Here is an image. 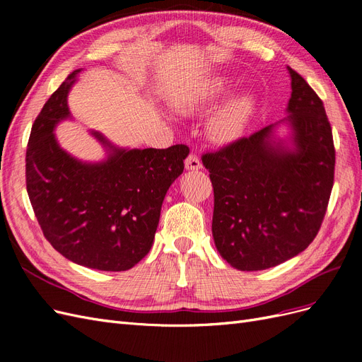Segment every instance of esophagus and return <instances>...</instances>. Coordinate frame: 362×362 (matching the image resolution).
<instances>
[{
    "label": "esophagus",
    "instance_id": "1",
    "mask_svg": "<svg viewBox=\"0 0 362 362\" xmlns=\"http://www.w3.org/2000/svg\"><path fill=\"white\" fill-rule=\"evenodd\" d=\"M185 169L193 170V172L194 170H199V169H202V163L199 161L198 157L190 154L187 158H185Z\"/></svg>",
    "mask_w": 362,
    "mask_h": 362
}]
</instances>
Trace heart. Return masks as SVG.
I'll use <instances>...</instances> for the list:
<instances>
[{
    "instance_id": "obj_1",
    "label": "heart",
    "mask_w": 362,
    "mask_h": 362,
    "mask_svg": "<svg viewBox=\"0 0 362 362\" xmlns=\"http://www.w3.org/2000/svg\"><path fill=\"white\" fill-rule=\"evenodd\" d=\"M237 81L229 75H216L196 83L175 98V107L182 115H194L216 105L234 90ZM257 107L255 96L249 92H240L226 100L208 117L206 134L214 144L228 145L242 137L254 116Z\"/></svg>"
}]
</instances>
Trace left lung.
Here are the masks:
<instances>
[{
	"label": "left lung",
	"mask_w": 362,
	"mask_h": 362,
	"mask_svg": "<svg viewBox=\"0 0 362 362\" xmlns=\"http://www.w3.org/2000/svg\"><path fill=\"white\" fill-rule=\"evenodd\" d=\"M287 71V117L202 157L214 189V245L237 270L275 267L308 247L334 185L323 103L298 72Z\"/></svg>",
	"instance_id": "obj_1"
}]
</instances>
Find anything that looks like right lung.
I'll return each instance as SVG.
<instances>
[{"instance_id": "1", "label": "right lung", "mask_w": 362, "mask_h": 362, "mask_svg": "<svg viewBox=\"0 0 362 362\" xmlns=\"http://www.w3.org/2000/svg\"><path fill=\"white\" fill-rule=\"evenodd\" d=\"M80 72L68 75L33 124L27 192L43 235L64 258L87 269L124 272L149 252L164 196L190 151L185 145L120 148L90 129L105 157L84 161L69 154L54 131L72 119L68 95Z\"/></svg>"}]
</instances>
